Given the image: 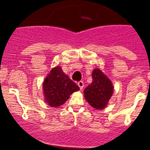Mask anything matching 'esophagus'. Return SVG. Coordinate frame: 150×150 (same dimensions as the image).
Here are the masks:
<instances>
[{"label": "esophagus", "mask_w": 150, "mask_h": 150, "mask_svg": "<svg viewBox=\"0 0 150 150\" xmlns=\"http://www.w3.org/2000/svg\"><path fill=\"white\" fill-rule=\"evenodd\" d=\"M77 85H78V86L79 87V88H80V90L83 89V87H84V83H83V81H79V82H78Z\"/></svg>", "instance_id": "1"}]
</instances>
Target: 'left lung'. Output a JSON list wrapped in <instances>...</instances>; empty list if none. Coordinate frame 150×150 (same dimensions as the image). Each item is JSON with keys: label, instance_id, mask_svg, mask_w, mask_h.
I'll return each instance as SVG.
<instances>
[{"label": "left lung", "instance_id": "left-lung-1", "mask_svg": "<svg viewBox=\"0 0 150 150\" xmlns=\"http://www.w3.org/2000/svg\"><path fill=\"white\" fill-rule=\"evenodd\" d=\"M91 76L92 83L84 89L85 98L95 109H104L113 93L112 82L99 69H95Z\"/></svg>", "mask_w": 150, "mask_h": 150}]
</instances>
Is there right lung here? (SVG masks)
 Wrapping results in <instances>:
<instances>
[{
	"instance_id": "add662e5",
	"label": "right lung",
	"mask_w": 150,
	"mask_h": 150,
	"mask_svg": "<svg viewBox=\"0 0 150 150\" xmlns=\"http://www.w3.org/2000/svg\"><path fill=\"white\" fill-rule=\"evenodd\" d=\"M45 101L50 107H60L65 103L70 95L79 88L59 66L53 67L45 79L43 84Z\"/></svg>"
}]
</instances>
